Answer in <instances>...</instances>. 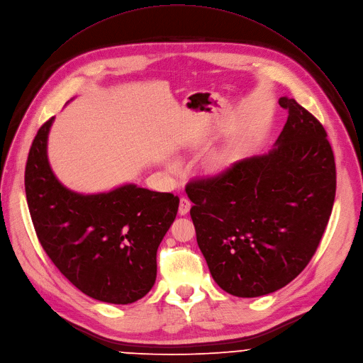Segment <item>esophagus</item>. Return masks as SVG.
I'll return each instance as SVG.
<instances>
[{
	"label": "esophagus",
	"mask_w": 363,
	"mask_h": 363,
	"mask_svg": "<svg viewBox=\"0 0 363 363\" xmlns=\"http://www.w3.org/2000/svg\"><path fill=\"white\" fill-rule=\"evenodd\" d=\"M190 207H191V201L187 197H182L180 204H179V214H182V216L187 214Z\"/></svg>",
	"instance_id": "obj_1"
}]
</instances>
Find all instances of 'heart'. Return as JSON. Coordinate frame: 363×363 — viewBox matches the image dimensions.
I'll use <instances>...</instances> for the list:
<instances>
[{"label":"heart","instance_id":"1","mask_svg":"<svg viewBox=\"0 0 363 363\" xmlns=\"http://www.w3.org/2000/svg\"><path fill=\"white\" fill-rule=\"evenodd\" d=\"M169 169H170V170H173V172H176V170L179 169V164H177L176 162H173V163H170V164H169Z\"/></svg>","mask_w":363,"mask_h":363}]
</instances>
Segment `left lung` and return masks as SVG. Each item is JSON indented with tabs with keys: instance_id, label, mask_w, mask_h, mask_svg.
Wrapping results in <instances>:
<instances>
[{
	"instance_id": "obj_1",
	"label": "left lung",
	"mask_w": 363,
	"mask_h": 363,
	"mask_svg": "<svg viewBox=\"0 0 363 363\" xmlns=\"http://www.w3.org/2000/svg\"><path fill=\"white\" fill-rule=\"evenodd\" d=\"M279 104L289 116L273 150L186 186L208 270L238 298L291 283L313 257L335 201L336 166L323 125L295 99Z\"/></svg>"
}]
</instances>
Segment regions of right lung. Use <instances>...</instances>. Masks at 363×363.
Returning <instances> with one entry per match:
<instances>
[{"label": "right lung", "instance_id": "add662e5", "mask_svg": "<svg viewBox=\"0 0 363 363\" xmlns=\"http://www.w3.org/2000/svg\"><path fill=\"white\" fill-rule=\"evenodd\" d=\"M45 121L31 144L26 196L37 238L57 269L87 296L127 305L156 281V255L176 219L179 197L124 184L80 194L64 187L47 159Z\"/></svg>", "mask_w": 363, "mask_h": 363}]
</instances>
